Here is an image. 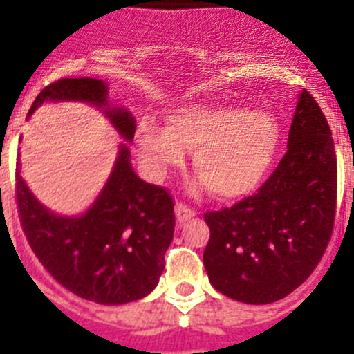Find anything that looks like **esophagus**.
Here are the masks:
<instances>
[{
	"instance_id": "34e87169",
	"label": "esophagus",
	"mask_w": 354,
	"mask_h": 354,
	"mask_svg": "<svg viewBox=\"0 0 354 354\" xmlns=\"http://www.w3.org/2000/svg\"><path fill=\"white\" fill-rule=\"evenodd\" d=\"M196 212L193 211L189 205L183 204V202H177V204H175V218H177V221H179V223H184V221L189 220V218H193Z\"/></svg>"
}]
</instances>
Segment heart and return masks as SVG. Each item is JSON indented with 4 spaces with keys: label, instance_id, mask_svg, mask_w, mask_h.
<instances>
[{
    "label": "heart",
    "instance_id": "1",
    "mask_svg": "<svg viewBox=\"0 0 354 354\" xmlns=\"http://www.w3.org/2000/svg\"><path fill=\"white\" fill-rule=\"evenodd\" d=\"M136 145L147 171L161 179L193 152V168L209 192L232 200L250 195L270 175L280 147L274 118L234 106H195L175 111L168 126L140 122Z\"/></svg>",
    "mask_w": 354,
    "mask_h": 354
}]
</instances>
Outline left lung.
Returning <instances> with one entry per match:
<instances>
[{"instance_id": "obj_1", "label": "left lung", "mask_w": 354, "mask_h": 354, "mask_svg": "<svg viewBox=\"0 0 354 354\" xmlns=\"http://www.w3.org/2000/svg\"><path fill=\"white\" fill-rule=\"evenodd\" d=\"M337 209V154L328 120L299 95L287 152L257 193L205 212L204 266L228 298L266 305L298 289L326 252Z\"/></svg>"}]
</instances>
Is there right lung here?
<instances>
[{
	"instance_id": "add662e5",
	"label": "right lung",
	"mask_w": 354,
	"mask_h": 354,
	"mask_svg": "<svg viewBox=\"0 0 354 354\" xmlns=\"http://www.w3.org/2000/svg\"><path fill=\"white\" fill-rule=\"evenodd\" d=\"M106 95L104 81L65 77L48 84L28 115L44 101L106 106ZM106 115L131 142L136 126L129 111L115 108L106 109ZM15 202L33 253L72 294L101 305H122L143 298L158 286L174 237V198L167 187L145 183L134 174L126 143L104 189L84 214L64 218L40 205L19 175V162Z\"/></svg>"
}]
</instances>
